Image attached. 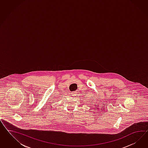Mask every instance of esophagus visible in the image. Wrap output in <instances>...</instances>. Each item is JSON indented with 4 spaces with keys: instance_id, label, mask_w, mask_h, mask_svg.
I'll return each instance as SVG.
<instances>
[{
    "instance_id": "1",
    "label": "esophagus",
    "mask_w": 148,
    "mask_h": 148,
    "mask_svg": "<svg viewBox=\"0 0 148 148\" xmlns=\"http://www.w3.org/2000/svg\"><path fill=\"white\" fill-rule=\"evenodd\" d=\"M76 93H77V92H73V93H72V95L73 96H75L76 95Z\"/></svg>"
}]
</instances>
